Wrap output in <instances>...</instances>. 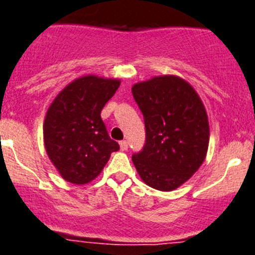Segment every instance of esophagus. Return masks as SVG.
Returning <instances> with one entry per match:
<instances>
[{"label":"esophagus","mask_w":255,"mask_h":255,"mask_svg":"<svg viewBox=\"0 0 255 255\" xmlns=\"http://www.w3.org/2000/svg\"><path fill=\"white\" fill-rule=\"evenodd\" d=\"M119 146H121V150L122 151L128 150V142L127 141H121L119 142Z\"/></svg>","instance_id":"1"}]
</instances>
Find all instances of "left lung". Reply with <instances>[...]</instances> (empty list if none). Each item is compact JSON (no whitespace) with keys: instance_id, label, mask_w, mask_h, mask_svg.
<instances>
[{"instance_id":"obj_1","label":"left lung","mask_w":255,"mask_h":255,"mask_svg":"<svg viewBox=\"0 0 255 255\" xmlns=\"http://www.w3.org/2000/svg\"><path fill=\"white\" fill-rule=\"evenodd\" d=\"M132 94L146 127V142L132 156L133 164L151 188L176 189L206 159L210 126L205 105L185 80L174 75L137 82Z\"/></svg>"}]
</instances>
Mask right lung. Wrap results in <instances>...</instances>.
<instances>
[{
	"instance_id": "right-lung-1",
	"label": "right lung",
	"mask_w": 255,
	"mask_h": 255,
	"mask_svg": "<svg viewBox=\"0 0 255 255\" xmlns=\"http://www.w3.org/2000/svg\"><path fill=\"white\" fill-rule=\"evenodd\" d=\"M121 81L94 75L68 84L48 108L43 126L45 151L61 176L86 184L102 173L119 144L109 137L100 113Z\"/></svg>"
}]
</instances>
